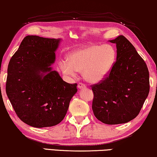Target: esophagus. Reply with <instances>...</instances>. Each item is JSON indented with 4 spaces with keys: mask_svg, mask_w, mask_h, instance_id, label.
Segmentation results:
<instances>
[{
    "mask_svg": "<svg viewBox=\"0 0 157 157\" xmlns=\"http://www.w3.org/2000/svg\"><path fill=\"white\" fill-rule=\"evenodd\" d=\"M78 87L79 89H85V88H86L85 85H84L83 83H79Z\"/></svg>",
    "mask_w": 157,
    "mask_h": 157,
    "instance_id": "obj_1",
    "label": "esophagus"
}]
</instances>
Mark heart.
<instances>
[{
	"label": "heart",
	"instance_id": "b5f03b06",
	"mask_svg": "<svg viewBox=\"0 0 157 157\" xmlns=\"http://www.w3.org/2000/svg\"><path fill=\"white\" fill-rule=\"evenodd\" d=\"M117 59L115 48L110 44L90 45L69 54L67 61L59 63L64 74L75 76L82 72L84 79L90 83L103 80L113 67Z\"/></svg>",
	"mask_w": 157,
	"mask_h": 157
}]
</instances>
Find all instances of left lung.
Wrapping results in <instances>:
<instances>
[{"instance_id": "8db88e82", "label": "left lung", "mask_w": 157, "mask_h": 157, "mask_svg": "<svg viewBox=\"0 0 157 157\" xmlns=\"http://www.w3.org/2000/svg\"><path fill=\"white\" fill-rule=\"evenodd\" d=\"M109 42L116 44L117 60L109 74L91 86L92 108L101 122L118 124L140 113L149 92V74L144 60L124 36Z\"/></svg>"}]
</instances>
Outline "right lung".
Returning <instances> with one entry per match:
<instances>
[{
  "label": "right lung",
  "instance_id": "obj_1",
  "mask_svg": "<svg viewBox=\"0 0 157 157\" xmlns=\"http://www.w3.org/2000/svg\"><path fill=\"white\" fill-rule=\"evenodd\" d=\"M60 40L28 35L8 64L6 94L17 116L31 127L58 124L78 92L77 83L63 81L50 67Z\"/></svg>",
  "mask_w": 157,
  "mask_h": 157
}]
</instances>
